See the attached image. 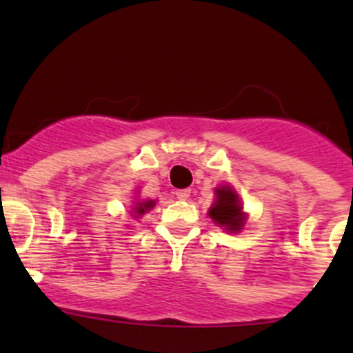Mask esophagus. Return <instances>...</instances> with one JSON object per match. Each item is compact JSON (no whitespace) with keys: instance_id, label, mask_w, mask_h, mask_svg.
Masks as SVG:
<instances>
[{"instance_id":"obj_1","label":"esophagus","mask_w":353,"mask_h":353,"mask_svg":"<svg viewBox=\"0 0 353 353\" xmlns=\"http://www.w3.org/2000/svg\"><path fill=\"white\" fill-rule=\"evenodd\" d=\"M190 194H191V190H177L176 191L177 199H188L190 198Z\"/></svg>"}]
</instances>
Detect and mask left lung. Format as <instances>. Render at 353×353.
Here are the masks:
<instances>
[{
    "label": "left lung",
    "instance_id": "obj_1",
    "mask_svg": "<svg viewBox=\"0 0 353 353\" xmlns=\"http://www.w3.org/2000/svg\"><path fill=\"white\" fill-rule=\"evenodd\" d=\"M210 216L227 230H239L243 227L244 215L241 212L239 198L230 188L216 190V201L210 208Z\"/></svg>",
    "mask_w": 353,
    "mask_h": 353
}]
</instances>
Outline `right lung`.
<instances>
[{
	"label": "right lung",
	"instance_id": "obj_1",
	"mask_svg": "<svg viewBox=\"0 0 353 353\" xmlns=\"http://www.w3.org/2000/svg\"><path fill=\"white\" fill-rule=\"evenodd\" d=\"M155 205V201H145V203H138V206H137V213L138 215H143L145 212H147V210H150L152 206Z\"/></svg>",
	"mask_w": 353,
	"mask_h": 353
}]
</instances>
